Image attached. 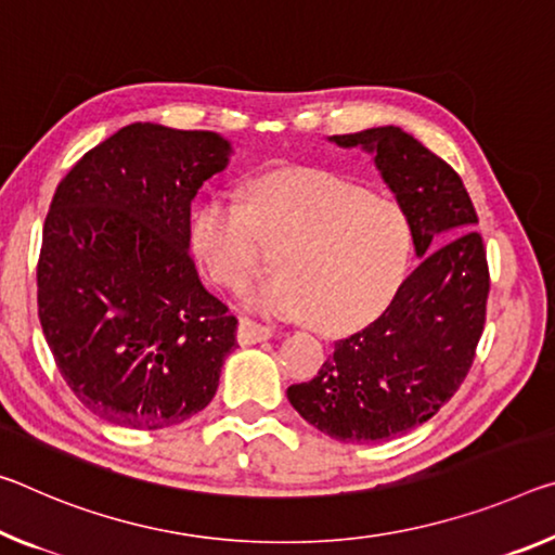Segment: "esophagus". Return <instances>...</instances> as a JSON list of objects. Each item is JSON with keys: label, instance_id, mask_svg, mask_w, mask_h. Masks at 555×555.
<instances>
[{"label": "esophagus", "instance_id": "obj_1", "mask_svg": "<svg viewBox=\"0 0 555 555\" xmlns=\"http://www.w3.org/2000/svg\"><path fill=\"white\" fill-rule=\"evenodd\" d=\"M271 336H274V328H269V325L257 323L254 319H246V315H242V319H240V328H236V340H240L242 346H251V343L269 340Z\"/></svg>", "mask_w": 555, "mask_h": 555}]
</instances>
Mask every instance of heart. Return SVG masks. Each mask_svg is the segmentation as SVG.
<instances>
[{"label": "heart", "mask_w": 555, "mask_h": 555, "mask_svg": "<svg viewBox=\"0 0 555 555\" xmlns=\"http://www.w3.org/2000/svg\"><path fill=\"white\" fill-rule=\"evenodd\" d=\"M190 242L209 279L230 292L267 269L276 246L281 271L249 292V304L336 333L373 319L398 292L412 232L395 199L333 170L294 167L259 175L244 202L207 197Z\"/></svg>", "instance_id": "obj_1"}]
</instances>
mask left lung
<instances>
[{"label":"left lung","instance_id":"8db88e82","mask_svg":"<svg viewBox=\"0 0 555 555\" xmlns=\"http://www.w3.org/2000/svg\"><path fill=\"white\" fill-rule=\"evenodd\" d=\"M331 140L375 155L422 263L388 309L336 340L321 371L286 395L338 442H383L435 417L467 377L487 321V249L462 178L420 140L395 126Z\"/></svg>","mask_w":555,"mask_h":555}]
</instances>
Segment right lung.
Masks as SVG:
<instances>
[{"mask_svg":"<svg viewBox=\"0 0 555 555\" xmlns=\"http://www.w3.org/2000/svg\"><path fill=\"white\" fill-rule=\"evenodd\" d=\"M230 153L209 130L133 122L59 182L39 321L66 385L105 422L163 429L215 398L236 319L197 276L190 205Z\"/></svg>","mask_w":555,"mask_h":555,"instance_id":"obj_1","label":"right lung"}]
</instances>
